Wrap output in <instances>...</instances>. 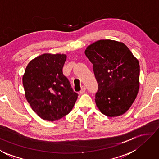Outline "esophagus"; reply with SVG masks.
Segmentation results:
<instances>
[{
    "label": "esophagus",
    "instance_id": "esophagus-1",
    "mask_svg": "<svg viewBox=\"0 0 159 159\" xmlns=\"http://www.w3.org/2000/svg\"><path fill=\"white\" fill-rule=\"evenodd\" d=\"M85 90H86V88L85 87V86H82V87H81V90L80 91V94H83L85 92Z\"/></svg>",
    "mask_w": 159,
    "mask_h": 159
}]
</instances>
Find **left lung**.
I'll list each match as a JSON object with an SVG mask.
<instances>
[{
	"instance_id": "1",
	"label": "left lung",
	"mask_w": 159,
	"mask_h": 159,
	"mask_svg": "<svg viewBox=\"0 0 159 159\" xmlns=\"http://www.w3.org/2000/svg\"><path fill=\"white\" fill-rule=\"evenodd\" d=\"M85 54L92 63L99 85L95 102L102 113L120 116L128 111L140 87V65L123 42L100 39L88 46Z\"/></svg>"
}]
</instances>
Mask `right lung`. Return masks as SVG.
I'll list each match as a JSON object with an SVG mask.
<instances>
[{
  "label": "right lung",
  "mask_w": 159,
  "mask_h": 159,
  "mask_svg": "<svg viewBox=\"0 0 159 159\" xmlns=\"http://www.w3.org/2000/svg\"><path fill=\"white\" fill-rule=\"evenodd\" d=\"M66 54L44 53L28 63L22 81L31 108L42 120L54 122L70 113L78 97L62 73Z\"/></svg>",
  "instance_id": "right-lung-1"
}]
</instances>
